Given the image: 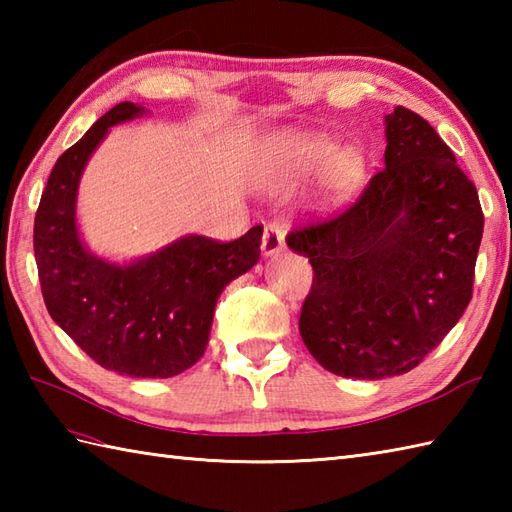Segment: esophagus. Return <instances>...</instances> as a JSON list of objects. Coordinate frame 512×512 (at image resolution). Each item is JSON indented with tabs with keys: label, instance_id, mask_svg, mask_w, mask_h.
I'll list each match as a JSON object with an SVG mask.
<instances>
[{
	"label": "esophagus",
	"instance_id": "34e87169",
	"mask_svg": "<svg viewBox=\"0 0 512 512\" xmlns=\"http://www.w3.org/2000/svg\"><path fill=\"white\" fill-rule=\"evenodd\" d=\"M286 222L284 220H273L268 222L264 228V237H262V250L266 257L277 255L281 248L286 246Z\"/></svg>",
	"mask_w": 512,
	"mask_h": 512
}]
</instances>
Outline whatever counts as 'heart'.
<instances>
[{
  "instance_id": "obj_1",
  "label": "heart",
  "mask_w": 512,
  "mask_h": 512,
  "mask_svg": "<svg viewBox=\"0 0 512 512\" xmlns=\"http://www.w3.org/2000/svg\"><path fill=\"white\" fill-rule=\"evenodd\" d=\"M270 158L275 160V165L297 176H308L323 169V189L332 200L350 195L365 173L361 151L354 147L341 149L328 134H281L270 147Z\"/></svg>"
}]
</instances>
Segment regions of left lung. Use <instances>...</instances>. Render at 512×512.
Returning a JSON list of instances; mask_svg holds the SVG:
<instances>
[{
	"instance_id": "left-lung-1",
	"label": "left lung",
	"mask_w": 512,
	"mask_h": 512,
	"mask_svg": "<svg viewBox=\"0 0 512 512\" xmlns=\"http://www.w3.org/2000/svg\"><path fill=\"white\" fill-rule=\"evenodd\" d=\"M385 169L330 220L288 233L314 277L299 332L343 378L407 374L442 343L473 297L484 213L475 184L427 121L385 116Z\"/></svg>"
}]
</instances>
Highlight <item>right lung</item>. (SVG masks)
<instances>
[{"label": "right lung", "mask_w": 512, "mask_h": 512, "mask_svg": "<svg viewBox=\"0 0 512 512\" xmlns=\"http://www.w3.org/2000/svg\"><path fill=\"white\" fill-rule=\"evenodd\" d=\"M118 103L54 165L35 215V259L54 323L112 372L169 378L200 361L217 297L259 259L264 226L235 242L184 235L132 264L92 255L76 228V191L92 151L110 127L143 116Z\"/></svg>", "instance_id": "add662e5"}]
</instances>
